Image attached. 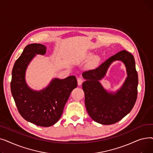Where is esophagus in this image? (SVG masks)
<instances>
[{"label":"esophagus","mask_w":153,"mask_h":153,"mask_svg":"<svg viewBox=\"0 0 153 153\" xmlns=\"http://www.w3.org/2000/svg\"><path fill=\"white\" fill-rule=\"evenodd\" d=\"M84 82V79L82 77H79L77 78V84L79 85H82V82Z\"/></svg>","instance_id":"1"}]
</instances>
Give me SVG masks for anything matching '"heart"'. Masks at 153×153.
I'll use <instances>...</instances> for the list:
<instances>
[{
  "label": "heart",
  "instance_id": "obj_1",
  "mask_svg": "<svg viewBox=\"0 0 153 153\" xmlns=\"http://www.w3.org/2000/svg\"><path fill=\"white\" fill-rule=\"evenodd\" d=\"M94 60H97V58H95V59H94Z\"/></svg>",
  "mask_w": 153,
  "mask_h": 153
}]
</instances>
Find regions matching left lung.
Returning a JSON list of instances; mask_svg holds the SVG:
<instances>
[{
    "label": "left lung",
    "mask_w": 153,
    "mask_h": 153,
    "mask_svg": "<svg viewBox=\"0 0 153 153\" xmlns=\"http://www.w3.org/2000/svg\"><path fill=\"white\" fill-rule=\"evenodd\" d=\"M115 60L125 64L127 77L122 87L112 93L104 89L100 81ZM82 76L86 79L82 84L85 105L95 122L102 125L114 124L131 111L137 99L138 77L134 58L130 53L126 50L120 51L96 69L84 72Z\"/></svg>",
    "instance_id": "left-lung-1"
}]
</instances>
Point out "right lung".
Listing matches in <instances>:
<instances>
[{
    "instance_id": "add662e5",
    "label": "right lung",
    "mask_w": 153,
    "mask_h": 153,
    "mask_svg": "<svg viewBox=\"0 0 153 153\" xmlns=\"http://www.w3.org/2000/svg\"><path fill=\"white\" fill-rule=\"evenodd\" d=\"M46 47L42 44L27 45L15 61L12 72V95L21 116L39 126H51L61 118L70 94L77 87L74 76L53 79L46 87L35 91L25 81L26 70L36 54L44 55Z\"/></svg>"
}]
</instances>
